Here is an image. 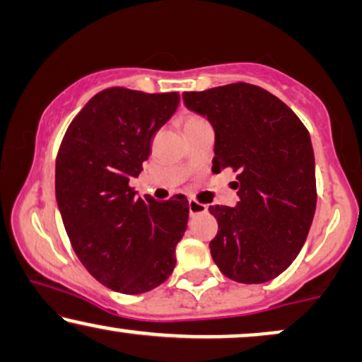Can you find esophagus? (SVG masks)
Here are the masks:
<instances>
[{
    "instance_id": "1",
    "label": "esophagus",
    "mask_w": 362,
    "mask_h": 362,
    "mask_svg": "<svg viewBox=\"0 0 362 362\" xmlns=\"http://www.w3.org/2000/svg\"><path fill=\"white\" fill-rule=\"evenodd\" d=\"M189 210H190V215H199V214H205V211L209 209H206V205L199 204L197 200L190 199L189 200Z\"/></svg>"
}]
</instances>
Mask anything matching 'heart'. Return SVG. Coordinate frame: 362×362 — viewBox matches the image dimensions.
Wrapping results in <instances>:
<instances>
[{
    "mask_svg": "<svg viewBox=\"0 0 362 362\" xmlns=\"http://www.w3.org/2000/svg\"><path fill=\"white\" fill-rule=\"evenodd\" d=\"M194 120H200V117H195V115H190V117H187L185 124H189V122H194Z\"/></svg>",
    "mask_w": 362,
    "mask_h": 362,
    "instance_id": "b5f03b06",
    "label": "heart"
}]
</instances>
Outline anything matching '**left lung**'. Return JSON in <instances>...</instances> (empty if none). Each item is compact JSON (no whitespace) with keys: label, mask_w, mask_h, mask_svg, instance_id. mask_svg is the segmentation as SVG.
Instances as JSON below:
<instances>
[{"label":"left lung","mask_w":362,"mask_h":362,"mask_svg":"<svg viewBox=\"0 0 362 362\" xmlns=\"http://www.w3.org/2000/svg\"><path fill=\"white\" fill-rule=\"evenodd\" d=\"M182 98L214 127L211 170L238 173L237 205L209 209L218 221L211 258L233 281L276 278L301 252L315 216L310 134L285 103L258 86L237 83Z\"/></svg>","instance_id":"left-lung-1"}]
</instances>
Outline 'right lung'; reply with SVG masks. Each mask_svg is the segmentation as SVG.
Returning <instances> with one entry per match:
<instances>
[{"label": "right lung", "instance_id": "1", "mask_svg": "<svg viewBox=\"0 0 362 362\" xmlns=\"http://www.w3.org/2000/svg\"><path fill=\"white\" fill-rule=\"evenodd\" d=\"M178 103L177 93L100 90L72 120L57 152L56 200L72 248L99 283L124 295L151 291L170 276L187 230L184 195L157 202L129 187Z\"/></svg>", "mask_w": 362, "mask_h": 362}]
</instances>
